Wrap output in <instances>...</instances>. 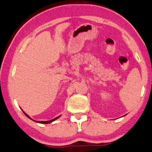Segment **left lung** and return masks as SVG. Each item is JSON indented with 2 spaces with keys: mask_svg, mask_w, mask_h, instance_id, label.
<instances>
[{
  "mask_svg": "<svg viewBox=\"0 0 152 152\" xmlns=\"http://www.w3.org/2000/svg\"><path fill=\"white\" fill-rule=\"evenodd\" d=\"M123 117H124V116H123Z\"/></svg>",
  "mask_w": 152,
  "mask_h": 152,
  "instance_id": "left-lung-1",
  "label": "left lung"
}]
</instances>
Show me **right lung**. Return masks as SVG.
<instances>
[{"label": "right lung", "instance_id": "1", "mask_svg": "<svg viewBox=\"0 0 152 152\" xmlns=\"http://www.w3.org/2000/svg\"><path fill=\"white\" fill-rule=\"evenodd\" d=\"M22 112H24V115H25L26 116H27V117H28V118H29V119H30V120H32V118H31V117H30V116H29L28 115H27V114H26V113H25V112H24L23 110H22ZM61 117V115H59V116H58V117H55V118H54V119H53V120H48V121H35V120H33V121L36 122H37V123H40V124H48V123H50V122H52L55 121V120H57V119H58V118H59V117Z\"/></svg>", "mask_w": 152, "mask_h": 152}]
</instances>
